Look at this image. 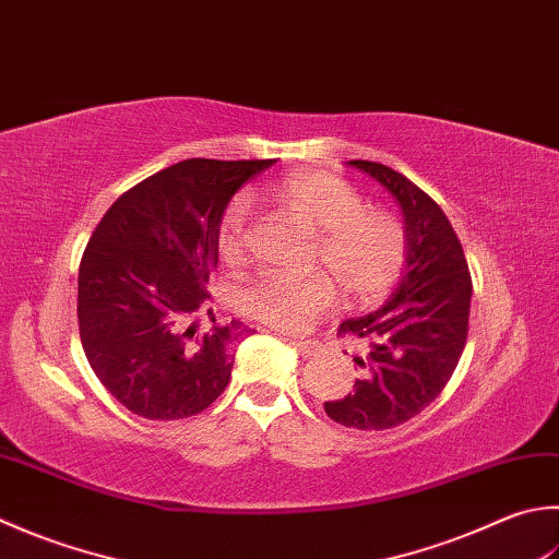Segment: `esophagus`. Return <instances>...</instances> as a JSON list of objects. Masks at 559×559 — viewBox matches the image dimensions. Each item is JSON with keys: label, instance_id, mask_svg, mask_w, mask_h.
<instances>
[{"label": "esophagus", "instance_id": "1", "mask_svg": "<svg viewBox=\"0 0 559 559\" xmlns=\"http://www.w3.org/2000/svg\"><path fill=\"white\" fill-rule=\"evenodd\" d=\"M290 346L298 348L300 356H305V358L320 354V344L312 342V338H290Z\"/></svg>", "mask_w": 559, "mask_h": 559}]
</instances>
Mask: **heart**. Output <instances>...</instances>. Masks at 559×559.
I'll return each mask as SVG.
<instances>
[{"label":"heart","instance_id":"heart-1","mask_svg":"<svg viewBox=\"0 0 559 559\" xmlns=\"http://www.w3.org/2000/svg\"><path fill=\"white\" fill-rule=\"evenodd\" d=\"M266 195L317 233L312 264L331 273L348 305H373L397 286L409 257L407 227L388 207L366 205L352 181L330 171H300L269 186ZM249 221L245 195L227 203L215 233L217 251L227 264L245 259ZM329 277L324 271L310 276L261 273L239 288L237 302L259 322L302 332L334 302Z\"/></svg>","mask_w":559,"mask_h":559}]
</instances>
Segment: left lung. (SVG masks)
<instances>
[{"instance_id": "8db88e82", "label": "left lung", "mask_w": 559, "mask_h": 559, "mask_svg": "<svg viewBox=\"0 0 559 559\" xmlns=\"http://www.w3.org/2000/svg\"><path fill=\"white\" fill-rule=\"evenodd\" d=\"M402 205L409 237L407 271L380 310L338 324V332L368 342L356 358L360 378L346 397L324 402L330 419L360 431L392 429L417 417L441 395L467 342V259L441 205L404 174L378 162L352 159Z\"/></svg>"}]
</instances>
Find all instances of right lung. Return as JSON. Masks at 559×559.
<instances>
[{
  "instance_id": "right-lung-1",
  "label": "right lung",
  "mask_w": 559,
  "mask_h": 559,
  "mask_svg": "<svg viewBox=\"0 0 559 559\" xmlns=\"http://www.w3.org/2000/svg\"><path fill=\"white\" fill-rule=\"evenodd\" d=\"M273 159H183L135 183L86 245L76 322L86 360L138 417L186 419L223 395L242 322L199 332L217 264V223L229 199ZM213 312V308L207 310Z\"/></svg>"
}]
</instances>
